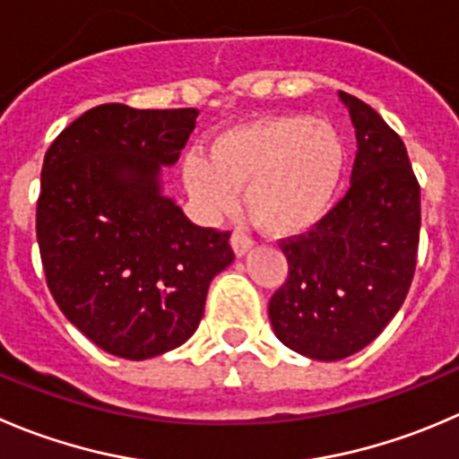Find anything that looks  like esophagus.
Here are the masks:
<instances>
[{
    "instance_id": "esophagus-1",
    "label": "esophagus",
    "mask_w": 459,
    "mask_h": 459,
    "mask_svg": "<svg viewBox=\"0 0 459 459\" xmlns=\"http://www.w3.org/2000/svg\"><path fill=\"white\" fill-rule=\"evenodd\" d=\"M252 246H255V243H252V238L246 237V234H232V250L237 256H246L247 252L252 250Z\"/></svg>"
}]
</instances>
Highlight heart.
<instances>
[{"label": "heart", "instance_id": "heart-1", "mask_svg": "<svg viewBox=\"0 0 459 459\" xmlns=\"http://www.w3.org/2000/svg\"><path fill=\"white\" fill-rule=\"evenodd\" d=\"M347 142L335 126L308 115L261 117L213 137L209 157L189 152L182 182L209 221L225 216L243 192L247 216L265 234L299 237L333 209L347 176Z\"/></svg>", "mask_w": 459, "mask_h": 459}]
</instances>
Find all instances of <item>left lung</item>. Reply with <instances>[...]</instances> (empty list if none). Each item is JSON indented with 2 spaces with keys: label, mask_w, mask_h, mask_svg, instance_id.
Here are the masks:
<instances>
[{
  "label": "left lung",
  "mask_w": 459,
  "mask_h": 459,
  "mask_svg": "<svg viewBox=\"0 0 459 459\" xmlns=\"http://www.w3.org/2000/svg\"><path fill=\"white\" fill-rule=\"evenodd\" d=\"M340 101L356 128L351 186L320 225L281 243L288 279L268 307L274 335L313 360H342L385 329L412 283L421 227L401 137L356 96Z\"/></svg>",
  "instance_id": "obj_1"
}]
</instances>
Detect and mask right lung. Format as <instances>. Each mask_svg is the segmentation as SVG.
<instances>
[{
  "instance_id": "obj_1",
  "label": "right lung",
  "mask_w": 459,
  "mask_h": 459,
  "mask_svg": "<svg viewBox=\"0 0 459 459\" xmlns=\"http://www.w3.org/2000/svg\"><path fill=\"white\" fill-rule=\"evenodd\" d=\"M198 110L106 103L56 137L42 164L36 232L47 286L78 331L146 360L198 329L212 279L234 261L230 232L198 227L161 194Z\"/></svg>"
}]
</instances>
